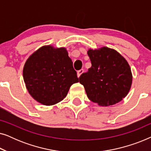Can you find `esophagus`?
<instances>
[{
	"mask_svg": "<svg viewBox=\"0 0 151 151\" xmlns=\"http://www.w3.org/2000/svg\"><path fill=\"white\" fill-rule=\"evenodd\" d=\"M83 72H84V69H80V70H79V71H78V73H77L78 77L79 78L80 76H81L82 73H83Z\"/></svg>",
	"mask_w": 151,
	"mask_h": 151,
	"instance_id": "obj_1",
	"label": "esophagus"
}]
</instances>
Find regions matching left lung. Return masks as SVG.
<instances>
[{
  "label": "left lung",
  "mask_w": 151,
  "mask_h": 151,
  "mask_svg": "<svg viewBox=\"0 0 151 151\" xmlns=\"http://www.w3.org/2000/svg\"><path fill=\"white\" fill-rule=\"evenodd\" d=\"M91 67L79 78L88 99L100 106H111L122 100L132 84L131 67L117 51L109 47L89 49Z\"/></svg>",
  "instance_id": "obj_1"
}]
</instances>
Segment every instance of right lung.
Returning a JSON list of instances; mask_svg holds the SVG:
<instances>
[{
  "mask_svg": "<svg viewBox=\"0 0 151 151\" xmlns=\"http://www.w3.org/2000/svg\"><path fill=\"white\" fill-rule=\"evenodd\" d=\"M23 79L32 98L46 106L63 100L72 84L78 82L67 49L50 45L40 47L29 57Z\"/></svg>",
  "mask_w": 151,
  "mask_h": 151,
  "instance_id": "add662e5",
  "label": "right lung"
}]
</instances>
